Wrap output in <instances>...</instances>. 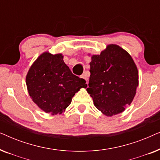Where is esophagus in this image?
<instances>
[{"mask_svg": "<svg viewBox=\"0 0 160 160\" xmlns=\"http://www.w3.org/2000/svg\"><path fill=\"white\" fill-rule=\"evenodd\" d=\"M81 78H84V79L87 82V80H88V76H87V75L86 73H84V74H83V75L81 76Z\"/></svg>", "mask_w": 160, "mask_h": 160, "instance_id": "obj_1", "label": "esophagus"}]
</instances>
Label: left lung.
<instances>
[{"mask_svg": "<svg viewBox=\"0 0 160 160\" xmlns=\"http://www.w3.org/2000/svg\"><path fill=\"white\" fill-rule=\"evenodd\" d=\"M88 93L105 115L122 112L132 102L138 86V72L131 56L119 46L110 44L100 55L92 56Z\"/></svg>", "mask_w": 160, "mask_h": 160, "instance_id": "obj_1", "label": "left lung"}]
</instances>
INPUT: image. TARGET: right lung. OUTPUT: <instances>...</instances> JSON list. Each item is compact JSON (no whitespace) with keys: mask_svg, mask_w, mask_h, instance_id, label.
Returning <instances> with one entry per match:
<instances>
[{"mask_svg":"<svg viewBox=\"0 0 160 160\" xmlns=\"http://www.w3.org/2000/svg\"><path fill=\"white\" fill-rule=\"evenodd\" d=\"M86 81L72 73L61 54L44 52L32 65L26 76L29 95L46 113L60 114Z\"/></svg>","mask_w":160,"mask_h":160,"instance_id":"add662e5","label":"right lung"}]
</instances>
